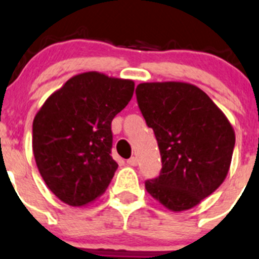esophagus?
<instances>
[{"mask_svg":"<svg viewBox=\"0 0 259 259\" xmlns=\"http://www.w3.org/2000/svg\"><path fill=\"white\" fill-rule=\"evenodd\" d=\"M126 162H127V165H129V166H137L138 165V158H137V157H132V158L127 159Z\"/></svg>","mask_w":259,"mask_h":259,"instance_id":"obj_1","label":"esophagus"}]
</instances>
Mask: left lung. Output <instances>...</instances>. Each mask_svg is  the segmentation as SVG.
Here are the masks:
<instances>
[{"instance_id": "1", "label": "left lung", "mask_w": 259, "mask_h": 259, "mask_svg": "<svg viewBox=\"0 0 259 259\" xmlns=\"http://www.w3.org/2000/svg\"><path fill=\"white\" fill-rule=\"evenodd\" d=\"M135 93L162 159L161 174L146 181V190L172 212L193 208L228 176L235 146L233 125L193 84L141 83Z\"/></svg>"}]
</instances>
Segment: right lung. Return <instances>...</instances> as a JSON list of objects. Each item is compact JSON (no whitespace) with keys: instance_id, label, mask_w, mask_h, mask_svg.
I'll return each mask as SVG.
<instances>
[{"instance_id":"obj_1","label":"right lung","mask_w":259,"mask_h":259,"mask_svg":"<svg viewBox=\"0 0 259 259\" xmlns=\"http://www.w3.org/2000/svg\"><path fill=\"white\" fill-rule=\"evenodd\" d=\"M134 81L98 71L74 75L48 97L33 121V153L48 189L83 207L103 194L118 165L111 121L132 100Z\"/></svg>"}]
</instances>
